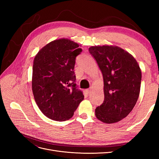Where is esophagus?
<instances>
[{
	"label": "esophagus",
	"instance_id": "obj_1",
	"mask_svg": "<svg viewBox=\"0 0 159 159\" xmlns=\"http://www.w3.org/2000/svg\"><path fill=\"white\" fill-rule=\"evenodd\" d=\"M91 89H87V90H85V92H86V93H88V94L90 93H91Z\"/></svg>",
	"mask_w": 159,
	"mask_h": 159
}]
</instances>
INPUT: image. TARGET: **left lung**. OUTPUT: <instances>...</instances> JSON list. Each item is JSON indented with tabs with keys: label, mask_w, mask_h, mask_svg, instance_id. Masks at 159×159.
Wrapping results in <instances>:
<instances>
[{
	"label": "left lung",
	"mask_w": 159,
	"mask_h": 159,
	"mask_svg": "<svg viewBox=\"0 0 159 159\" xmlns=\"http://www.w3.org/2000/svg\"><path fill=\"white\" fill-rule=\"evenodd\" d=\"M102 72L104 101L95 109V116L105 123L126 117L140 93L141 70L129 53L117 46H93L89 48Z\"/></svg>",
	"instance_id": "8db88e82"
}]
</instances>
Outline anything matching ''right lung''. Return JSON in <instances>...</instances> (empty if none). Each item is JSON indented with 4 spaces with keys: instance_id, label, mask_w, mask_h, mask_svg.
<instances>
[{
    "instance_id": "right-lung-1",
    "label": "right lung",
    "mask_w": 159,
    "mask_h": 159,
    "mask_svg": "<svg viewBox=\"0 0 159 159\" xmlns=\"http://www.w3.org/2000/svg\"><path fill=\"white\" fill-rule=\"evenodd\" d=\"M68 38L52 41L39 50L34 60L32 89L42 113L54 121L72 117L84 95L77 89L74 66L82 51Z\"/></svg>"
}]
</instances>
